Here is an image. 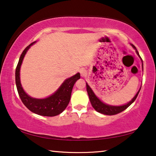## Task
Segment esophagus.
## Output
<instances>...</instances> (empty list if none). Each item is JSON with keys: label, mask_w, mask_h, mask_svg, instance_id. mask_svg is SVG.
<instances>
[{"label": "esophagus", "mask_w": 156, "mask_h": 156, "mask_svg": "<svg viewBox=\"0 0 156 156\" xmlns=\"http://www.w3.org/2000/svg\"><path fill=\"white\" fill-rule=\"evenodd\" d=\"M80 72V74H81V76H83V77H84V76H86V75H87V72H86V70H84V69H81Z\"/></svg>", "instance_id": "1"}]
</instances>
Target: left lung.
I'll return each mask as SVG.
<instances>
[{
    "mask_svg": "<svg viewBox=\"0 0 156 156\" xmlns=\"http://www.w3.org/2000/svg\"><path fill=\"white\" fill-rule=\"evenodd\" d=\"M133 47L136 49L135 47L134 46H133ZM136 53L140 56L139 53L138 51H137V50H136ZM141 60H142V58H141ZM142 67H143V65H142ZM86 85H87V93H88L89 97V100H90V102H91L92 107H93L94 108V109L97 111L98 112L102 113V114H105V115H108L118 114V113L123 112L124 110H125L126 108L129 107L134 101H135L137 96H138V95L139 94L140 90V89L138 93L136 94L135 97H134L131 100V101L129 102V103H127L126 105H122V106H110V105L105 104L102 102L100 101V100L96 96V95L94 94L93 91H92V89L89 87V86L88 85L87 83H86Z\"/></svg>",
    "mask_w": 156,
    "mask_h": 156,
    "instance_id": "obj_1",
    "label": "left lung"
}]
</instances>
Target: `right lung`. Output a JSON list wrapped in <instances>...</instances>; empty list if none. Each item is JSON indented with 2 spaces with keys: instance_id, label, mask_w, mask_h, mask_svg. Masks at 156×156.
Returning <instances> with one entry per match:
<instances>
[{
  "instance_id": "add662e5",
  "label": "right lung",
  "mask_w": 156,
  "mask_h": 156,
  "mask_svg": "<svg viewBox=\"0 0 156 156\" xmlns=\"http://www.w3.org/2000/svg\"><path fill=\"white\" fill-rule=\"evenodd\" d=\"M34 43L35 42L31 43L24 49L18 62L15 73L17 91L23 103L29 110L38 115L52 117L60 114L67 107L70 101L73 87L76 82L80 78V75L78 73L75 76L67 79L54 94L47 98L36 99L29 96L21 86L20 81V68L26 52Z\"/></svg>"
}]
</instances>
